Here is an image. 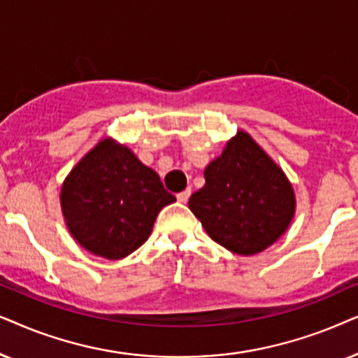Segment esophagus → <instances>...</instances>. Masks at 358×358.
<instances>
[{
  "label": "esophagus",
  "mask_w": 358,
  "mask_h": 358,
  "mask_svg": "<svg viewBox=\"0 0 358 358\" xmlns=\"http://www.w3.org/2000/svg\"><path fill=\"white\" fill-rule=\"evenodd\" d=\"M189 194H192V189L187 188V189H183V192H180L178 194H176V199H178L180 203H187L189 199Z\"/></svg>",
  "instance_id": "esophagus-1"
}]
</instances>
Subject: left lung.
I'll use <instances>...</instances> for the list:
<instances>
[{
    "label": "left lung",
    "mask_w": 358,
    "mask_h": 358,
    "mask_svg": "<svg viewBox=\"0 0 358 358\" xmlns=\"http://www.w3.org/2000/svg\"><path fill=\"white\" fill-rule=\"evenodd\" d=\"M204 178L188 206L209 237L227 250L259 254L292 222L296 204L292 183L247 132L227 142Z\"/></svg>",
    "instance_id": "1"
}]
</instances>
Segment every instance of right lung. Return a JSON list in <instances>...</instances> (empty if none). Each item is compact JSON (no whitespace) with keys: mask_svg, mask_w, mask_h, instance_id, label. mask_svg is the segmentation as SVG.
I'll list each match as a JSON object with an SVG mask.
<instances>
[{"mask_svg":"<svg viewBox=\"0 0 358 358\" xmlns=\"http://www.w3.org/2000/svg\"><path fill=\"white\" fill-rule=\"evenodd\" d=\"M175 196L126 145L104 139L66 176L60 193L70 234L83 249L119 260L144 244Z\"/></svg>","mask_w":358,"mask_h":358,"instance_id":"1","label":"right lung"}]
</instances>
